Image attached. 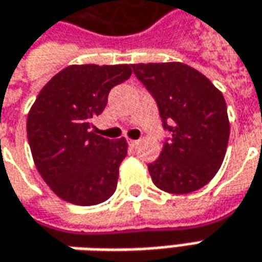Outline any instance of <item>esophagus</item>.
Returning a JSON list of instances; mask_svg holds the SVG:
<instances>
[{
  "label": "esophagus",
  "mask_w": 262,
  "mask_h": 262,
  "mask_svg": "<svg viewBox=\"0 0 262 262\" xmlns=\"http://www.w3.org/2000/svg\"><path fill=\"white\" fill-rule=\"evenodd\" d=\"M137 145H138V141H137V140H129V147H131V148H135Z\"/></svg>",
  "instance_id": "1"
}]
</instances>
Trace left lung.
<instances>
[{"mask_svg":"<svg viewBox=\"0 0 262 262\" xmlns=\"http://www.w3.org/2000/svg\"><path fill=\"white\" fill-rule=\"evenodd\" d=\"M133 69L171 133L159 159L148 164L152 183L173 194L199 190L225 159L229 118L224 95L199 70L180 61L137 63Z\"/></svg>","mask_w":262,"mask_h":262,"instance_id":"left-lung-1","label":"left lung"}]
</instances>
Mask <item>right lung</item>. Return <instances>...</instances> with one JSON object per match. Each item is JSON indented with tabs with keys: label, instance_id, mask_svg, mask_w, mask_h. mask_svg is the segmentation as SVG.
I'll use <instances>...</instances> for the list:
<instances>
[{
	"label": "right lung",
	"instance_id": "right-lung-1",
	"mask_svg": "<svg viewBox=\"0 0 262 262\" xmlns=\"http://www.w3.org/2000/svg\"><path fill=\"white\" fill-rule=\"evenodd\" d=\"M131 64H70L50 79L30 108L27 137L36 168L63 201L92 206L108 201L125 159V138L92 131L110 91L127 80Z\"/></svg>",
	"mask_w": 262,
	"mask_h": 262
}]
</instances>
